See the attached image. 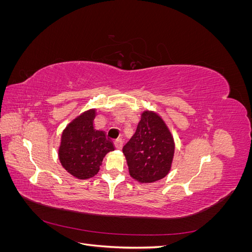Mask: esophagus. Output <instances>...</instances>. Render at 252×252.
<instances>
[{"instance_id": "esophagus-1", "label": "esophagus", "mask_w": 252, "mask_h": 252, "mask_svg": "<svg viewBox=\"0 0 252 252\" xmlns=\"http://www.w3.org/2000/svg\"><path fill=\"white\" fill-rule=\"evenodd\" d=\"M114 146H116V148L118 149H122V147H123V140L118 139L114 141Z\"/></svg>"}]
</instances>
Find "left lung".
I'll use <instances>...</instances> for the list:
<instances>
[{
  "instance_id": "8db88e82",
  "label": "left lung",
  "mask_w": 252,
  "mask_h": 252,
  "mask_svg": "<svg viewBox=\"0 0 252 252\" xmlns=\"http://www.w3.org/2000/svg\"><path fill=\"white\" fill-rule=\"evenodd\" d=\"M129 174L141 183L165 178L171 169L174 155L173 136L163 119L145 110L135 133L123 147Z\"/></svg>"
}]
</instances>
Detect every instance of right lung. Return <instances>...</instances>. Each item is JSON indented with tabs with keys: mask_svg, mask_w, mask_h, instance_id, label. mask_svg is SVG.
Here are the masks:
<instances>
[{
	"mask_svg": "<svg viewBox=\"0 0 252 252\" xmlns=\"http://www.w3.org/2000/svg\"><path fill=\"white\" fill-rule=\"evenodd\" d=\"M96 110L89 109L73 119L62 132L59 159L72 177L87 180L100 170L104 157L114 150L105 131L94 125Z\"/></svg>",
	"mask_w": 252,
	"mask_h": 252,
	"instance_id": "1",
	"label": "right lung"
}]
</instances>
